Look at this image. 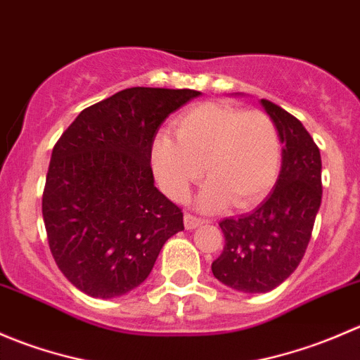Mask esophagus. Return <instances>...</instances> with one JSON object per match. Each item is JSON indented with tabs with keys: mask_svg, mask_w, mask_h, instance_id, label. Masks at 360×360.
<instances>
[{
	"mask_svg": "<svg viewBox=\"0 0 360 360\" xmlns=\"http://www.w3.org/2000/svg\"><path fill=\"white\" fill-rule=\"evenodd\" d=\"M203 221L200 217L193 216V214H184V226H186V230H193V228L200 226Z\"/></svg>",
	"mask_w": 360,
	"mask_h": 360,
	"instance_id": "34e87169",
	"label": "esophagus"
}]
</instances>
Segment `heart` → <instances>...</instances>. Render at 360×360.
<instances>
[{
    "mask_svg": "<svg viewBox=\"0 0 360 360\" xmlns=\"http://www.w3.org/2000/svg\"><path fill=\"white\" fill-rule=\"evenodd\" d=\"M281 158V137L270 116L224 103L190 108L174 122V137L160 134L151 148L160 188L176 200L190 193L203 165L209 181L197 198L203 210L257 205L277 181Z\"/></svg>",
    "mask_w": 360,
    "mask_h": 360,
    "instance_id": "1",
    "label": "heart"
}]
</instances>
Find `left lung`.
Masks as SVG:
<instances>
[{"label":"left lung","instance_id":"1","mask_svg":"<svg viewBox=\"0 0 360 360\" xmlns=\"http://www.w3.org/2000/svg\"><path fill=\"white\" fill-rule=\"evenodd\" d=\"M259 104L281 137V174L270 195L252 212L221 221L224 249L212 263L217 281L249 294L271 291L296 270L322 200L317 144L291 112L266 99Z\"/></svg>","mask_w":360,"mask_h":360}]
</instances>
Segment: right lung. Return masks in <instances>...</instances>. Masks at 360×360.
Returning <instances> with one entry per match:
<instances>
[{
    "label": "right lung",
    "mask_w": 360,
    "mask_h": 360,
    "mask_svg": "<svg viewBox=\"0 0 360 360\" xmlns=\"http://www.w3.org/2000/svg\"><path fill=\"white\" fill-rule=\"evenodd\" d=\"M202 92L125 89L76 116L53 146L43 221L57 266L79 291L118 297L143 284L183 212L155 186L151 148L167 116Z\"/></svg>",
    "instance_id": "add662e5"
}]
</instances>
